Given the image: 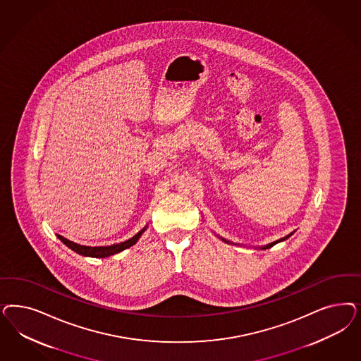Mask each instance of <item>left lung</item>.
<instances>
[{
    "instance_id": "8db88e82",
    "label": "left lung",
    "mask_w": 361,
    "mask_h": 361,
    "mask_svg": "<svg viewBox=\"0 0 361 361\" xmlns=\"http://www.w3.org/2000/svg\"><path fill=\"white\" fill-rule=\"evenodd\" d=\"M292 233H290V235H287V236H284V238H281V239H279V240H275V242H272V243H269V245H263V247H260V250H266V248H271V247H272V245H276V243H279V242H283V240H286V239H288V238H290V236H291ZM221 240H223V242H226V243H230V242H228V240H226V239H223V238H221Z\"/></svg>"
}]
</instances>
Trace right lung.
I'll list each match as a JSON object with an SVG mask.
<instances>
[{"label":"right lung","instance_id":"add662e5","mask_svg":"<svg viewBox=\"0 0 361 361\" xmlns=\"http://www.w3.org/2000/svg\"><path fill=\"white\" fill-rule=\"evenodd\" d=\"M147 228V226L145 228H142L140 233L137 235H134L133 238H130L128 240L122 242V243H118V245H102V247H89V245H81L68 240L66 238L57 235L59 240L63 243V245H68L70 250H73L74 252L80 254L82 256H90V257H107V256L116 255L118 252L126 250L128 247L135 245L138 242L142 233H145V230Z\"/></svg>","mask_w":361,"mask_h":361}]
</instances>
